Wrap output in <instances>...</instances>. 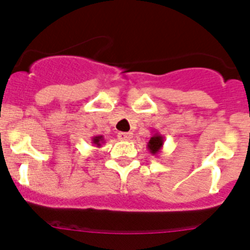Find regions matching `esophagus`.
<instances>
[{
  "label": "esophagus",
  "instance_id": "1",
  "mask_svg": "<svg viewBox=\"0 0 250 250\" xmlns=\"http://www.w3.org/2000/svg\"><path fill=\"white\" fill-rule=\"evenodd\" d=\"M118 138L120 140H130L132 138V134L131 132H119Z\"/></svg>",
  "mask_w": 250,
  "mask_h": 250
}]
</instances>
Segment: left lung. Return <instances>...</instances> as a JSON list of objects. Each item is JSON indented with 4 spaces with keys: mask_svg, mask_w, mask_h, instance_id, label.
<instances>
[{
    "mask_svg": "<svg viewBox=\"0 0 250 250\" xmlns=\"http://www.w3.org/2000/svg\"><path fill=\"white\" fill-rule=\"evenodd\" d=\"M163 145H164V138L159 132H155L147 143V150L152 155H158L160 150L163 149Z\"/></svg>",
    "mask_w": 250,
    "mask_h": 250,
    "instance_id": "left-lung-1",
    "label": "left lung"
}]
</instances>
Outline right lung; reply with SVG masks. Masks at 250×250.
<instances>
[{
    "instance_id": "add662e5",
    "label": "right lung",
    "mask_w": 250,
    "mask_h": 250,
    "mask_svg": "<svg viewBox=\"0 0 250 250\" xmlns=\"http://www.w3.org/2000/svg\"><path fill=\"white\" fill-rule=\"evenodd\" d=\"M91 141H92V144H94V146H96V147H101V145L105 143V141H104V136L103 135L92 136Z\"/></svg>"
}]
</instances>
